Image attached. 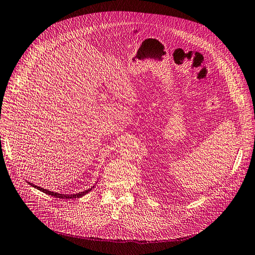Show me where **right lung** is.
I'll use <instances>...</instances> for the list:
<instances>
[{
  "mask_svg": "<svg viewBox=\"0 0 255 255\" xmlns=\"http://www.w3.org/2000/svg\"><path fill=\"white\" fill-rule=\"evenodd\" d=\"M28 183L31 185V186H33V187H35V188H37L38 191H41V192H43V193H45V194H48V195H50V196H55V197H57V198H62V199H73V198H80V197H82V196H84V195H86L87 193H89L91 190H93V188L95 187V186H93L91 188H89V190H86V191H84V192H81V193H77V194H71V195H67V194H59V193H54V192H50V191H48V190H45V188H43V187H40V186H37V185H34L33 183H30V182H28Z\"/></svg>",
  "mask_w": 255,
  "mask_h": 255,
  "instance_id": "add662e5",
  "label": "right lung"
}]
</instances>
